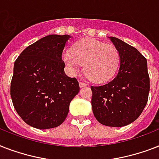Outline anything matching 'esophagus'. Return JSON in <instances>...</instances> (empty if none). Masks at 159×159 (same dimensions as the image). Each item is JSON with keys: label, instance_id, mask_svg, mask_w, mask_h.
Returning <instances> with one entry per match:
<instances>
[{"label": "esophagus", "instance_id": "1", "mask_svg": "<svg viewBox=\"0 0 159 159\" xmlns=\"http://www.w3.org/2000/svg\"><path fill=\"white\" fill-rule=\"evenodd\" d=\"M79 86L81 87H87V83H85V82H79Z\"/></svg>", "mask_w": 159, "mask_h": 159}]
</instances>
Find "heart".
<instances>
[{"mask_svg":"<svg viewBox=\"0 0 159 159\" xmlns=\"http://www.w3.org/2000/svg\"><path fill=\"white\" fill-rule=\"evenodd\" d=\"M72 52H65L62 59L72 73L84 65V72L97 83L111 79L120 63V53L113 44H105L95 39H84L72 46Z\"/></svg>","mask_w":159,"mask_h":159,"instance_id":"heart-1","label":"heart"}]
</instances>
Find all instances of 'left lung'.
Masks as SVG:
<instances>
[{"mask_svg": "<svg viewBox=\"0 0 159 159\" xmlns=\"http://www.w3.org/2000/svg\"><path fill=\"white\" fill-rule=\"evenodd\" d=\"M120 53L119 72L112 81L91 87L92 111L100 123L122 127L137 120L148 102L149 76L147 59L134 47L109 37Z\"/></svg>", "mask_w": 159, "mask_h": 159, "instance_id": "1", "label": "left lung"}]
</instances>
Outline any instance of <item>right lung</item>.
<instances>
[{
	"label": "right lung",
	"instance_id": "obj_1",
	"mask_svg": "<svg viewBox=\"0 0 159 159\" xmlns=\"http://www.w3.org/2000/svg\"><path fill=\"white\" fill-rule=\"evenodd\" d=\"M71 36L50 34L25 48L14 64L11 97L16 112L29 125L54 128L65 120L79 92L76 77L65 74L62 53Z\"/></svg>",
	"mask_w": 159,
	"mask_h": 159
}]
</instances>
